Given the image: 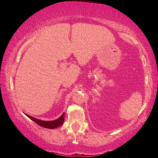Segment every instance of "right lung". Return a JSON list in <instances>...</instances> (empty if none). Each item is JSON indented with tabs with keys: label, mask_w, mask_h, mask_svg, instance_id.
Wrapping results in <instances>:
<instances>
[{
	"label": "right lung",
	"mask_w": 158,
	"mask_h": 158,
	"mask_svg": "<svg viewBox=\"0 0 158 158\" xmlns=\"http://www.w3.org/2000/svg\"><path fill=\"white\" fill-rule=\"evenodd\" d=\"M29 118L31 119L32 121H33L35 123H36L37 125H39L40 126L43 127L45 128H49V129H54V128H56L62 125L63 122H64V116H65V114H63L62 116H61L59 118H58L55 121H42V120L37 119L35 118H33L31 116H29L28 114H26Z\"/></svg>",
	"instance_id": "1"
}]
</instances>
